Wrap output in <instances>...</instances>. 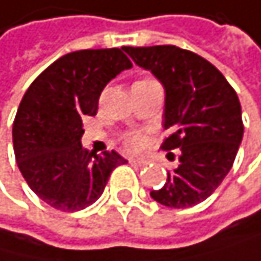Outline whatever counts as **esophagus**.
<instances>
[{
	"instance_id": "1",
	"label": "esophagus",
	"mask_w": 261,
	"mask_h": 261,
	"mask_svg": "<svg viewBox=\"0 0 261 261\" xmlns=\"http://www.w3.org/2000/svg\"><path fill=\"white\" fill-rule=\"evenodd\" d=\"M128 160H129V164H133V165H136V167H144V165H147V160H143V159L129 157Z\"/></svg>"
}]
</instances>
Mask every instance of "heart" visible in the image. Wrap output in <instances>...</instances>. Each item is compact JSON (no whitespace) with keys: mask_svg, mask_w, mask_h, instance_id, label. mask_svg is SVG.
Segmentation results:
<instances>
[{"mask_svg":"<svg viewBox=\"0 0 261 261\" xmlns=\"http://www.w3.org/2000/svg\"><path fill=\"white\" fill-rule=\"evenodd\" d=\"M139 82H150V78H144V80H139ZM125 143H126L128 147L138 149V147H141L144 144V136L139 135V133H132V135H128L125 138Z\"/></svg>","mask_w":261,"mask_h":261,"instance_id":"b5f03b06","label":"heart"}]
</instances>
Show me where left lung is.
<instances>
[{"label": "left lung", "mask_w": 261, "mask_h": 261, "mask_svg": "<svg viewBox=\"0 0 261 261\" xmlns=\"http://www.w3.org/2000/svg\"><path fill=\"white\" fill-rule=\"evenodd\" d=\"M123 51L149 70L165 90V150L179 149L178 167L167 173L162 189L150 197L165 207L197 205L215 191L236 159L244 125L236 91L215 65L176 46Z\"/></svg>", "instance_id": "1"}]
</instances>
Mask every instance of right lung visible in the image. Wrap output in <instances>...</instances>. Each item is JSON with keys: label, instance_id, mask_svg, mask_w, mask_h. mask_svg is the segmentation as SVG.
<instances>
[{"label": "right lung", "instance_id": "obj_1", "mask_svg": "<svg viewBox=\"0 0 261 261\" xmlns=\"http://www.w3.org/2000/svg\"><path fill=\"white\" fill-rule=\"evenodd\" d=\"M133 64L118 48L83 49L51 64L23 94L12 125L15 162L46 204L78 212L104 192L112 170L126 160L82 147V120L97 112L106 85Z\"/></svg>", "mask_w": 261, "mask_h": 261}]
</instances>
